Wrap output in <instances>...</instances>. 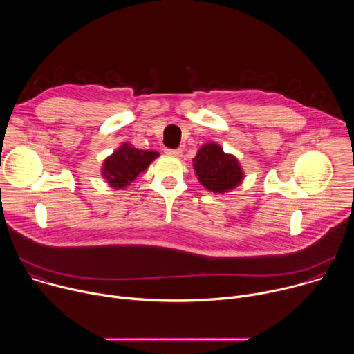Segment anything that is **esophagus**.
Wrapping results in <instances>:
<instances>
[{"instance_id": "34e87169", "label": "esophagus", "mask_w": 354, "mask_h": 354, "mask_svg": "<svg viewBox=\"0 0 354 354\" xmlns=\"http://www.w3.org/2000/svg\"><path fill=\"white\" fill-rule=\"evenodd\" d=\"M165 154L172 157H182V149L180 148H165Z\"/></svg>"}]
</instances>
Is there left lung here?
I'll return each instance as SVG.
<instances>
[{"label": "left lung", "instance_id": "1", "mask_svg": "<svg viewBox=\"0 0 354 354\" xmlns=\"http://www.w3.org/2000/svg\"><path fill=\"white\" fill-rule=\"evenodd\" d=\"M193 169L201 185L218 194L234 189L243 179L238 160L225 154L223 148L214 142H207L197 151L193 158Z\"/></svg>", "mask_w": 354, "mask_h": 354}]
</instances>
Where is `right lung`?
Wrapping results in <instances>:
<instances>
[{"mask_svg":"<svg viewBox=\"0 0 354 354\" xmlns=\"http://www.w3.org/2000/svg\"><path fill=\"white\" fill-rule=\"evenodd\" d=\"M158 156L157 151L138 149L126 142L105 160L102 175L112 187L124 189Z\"/></svg>","mask_w":354,"mask_h":354,"instance_id":"obj_1","label":"right lung"}]
</instances>
